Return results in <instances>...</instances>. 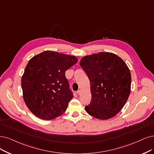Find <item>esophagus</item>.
<instances>
[{
    "mask_svg": "<svg viewBox=\"0 0 154 154\" xmlns=\"http://www.w3.org/2000/svg\"><path fill=\"white\" fill-rule=\"evenodd\" d=\"M77 94H81V90H78L77 91Z\"/></svg>",
    "mask_w": 154,
    "mask_h": 154,
    "instance_id": "1",
    "label": "esophagus"
}]
</instances>
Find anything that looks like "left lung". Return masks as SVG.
<instances>
[{"instance_id": "left-lung-1", "label": "left lung", "mask_w": 154, "mask_h": 154, "mask_svg": "<svg viewBox=\"0 0 154 154\" xmlns=\"http://www.w3.org/2000/svg\"><path fill=\"white\" fill-rule=\"evenodd\" d=\"M80 65L89 79L92 95L85 110L101 120L116 116L131 91V77L127 65L115 54L101 52L84 56Z\"/></svg>"}]
</instances>
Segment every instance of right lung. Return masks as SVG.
<instances>
[{
  "mask_svg": "<svg viewBox=\"0 0 154 154\" xmlns=\"http://www.w3.org/2000/svg\"><path fill=\"white\" fill-rule=\"evenodd\" d=\"M75 56L45 51L28 61L21 78L23 99L37 117L51 120L62 115L73 97L65 72Z\"/></svg>",
  "mask_w": 154,
  "mask_h": 154,
  "instance_id": "add662e5",
  "label": "right lung"
}]
</instances>
